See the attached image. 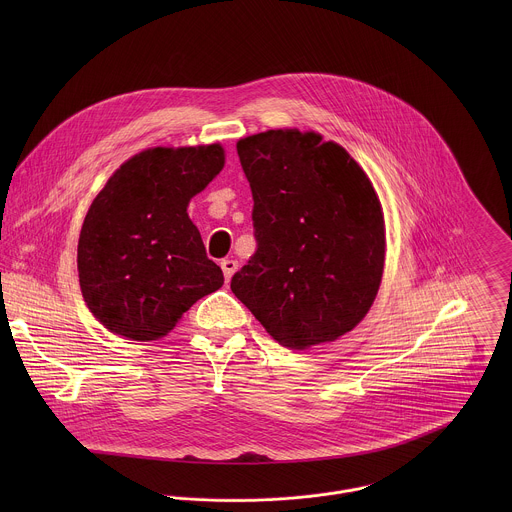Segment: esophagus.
<instances>
[{
  "instance_id": "esophagus-1",
  "label": "esophagus",
  "mask_w": 512,
  "mask_h": 512,
  "mask_svg": "<svg viewBox=\"0 0 512 512\" xmlns=\"http://www.w3.org/2000/svg\"><path fill=\"white\" fill-rule=\"evenodd\" d=\"M220 268H222L224 280H226V282H230L232 274L238 270V262H236V260H230V258H226V260H222V262H220Z\"/></svg>"
}]
</instances>
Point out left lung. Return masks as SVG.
<instances>
[{
    "instance_id": "1",
    "label": "left lung",
    "mask_w": 512,
    "mask_h": 512,
    "mask_svg": "<svg viewBox=\"0 0 512 512\" xmlns=\"http://www.w3.org/2000/svg\"><path fill=\"white\" fill-rule=\"evenodd\" d=\"M256 252L230 290L284 347L351 331L384 268V215L357 161L319 134L268 130L236 144Z\"/></svg>"
}]
</instances>
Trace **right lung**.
<instances>
[{
	"label": "right lung",
	"instance_id": "add662e5",
	"mask_svg": "<svg viewBox=\"0 0 512 512\" xmlns=\"http://www.w3.org/2000/svg\"><path fill=\"white\" fill-rule=\"evenodd\" d=\"M222 165L219 144L153 147L128 159L96 195L78 238V282L106 329L155 341L224 284L187 215L191 197Z\"/></svg>",
	"mask_w": 512,
	"mask_h": 512
}]
</instances>
